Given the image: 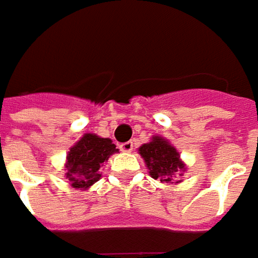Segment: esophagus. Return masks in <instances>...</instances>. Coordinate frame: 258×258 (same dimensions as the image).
I'll use <instances>...</instances> for the list:
<instances>
[{
  "label": "esophagus",
  "instance_id": "1",
  "mask_svg": "<svg viewBox=\"0 0 258 258\" xmlns=\"http://www.w3.org/2000/svg\"><path fill=\"white\" fill-rule=\"evenodd\" d=\"M120 150L122 151V153H131V151L134 150V144H133V141H128V143L121 144Z\"/></svg>",
  "mask_w": 258,
  "mask_h": 258
}]
</instances>
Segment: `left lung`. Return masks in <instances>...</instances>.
Segmentation results:
<instances>
[{"label": "left lung", "mask_w": 258, "mask_h": 258, "mask_svg": "<svg viewBox=\"0 0 258 258\" xmlns=\"http://www.w3.org/2000/svg\"><path fill=\"white\" fill-rule=\"evenodd\" d=\"M138 154L143 157L148 174L161 182L180 184L181 177L187 171V165L180 157L175 147L161 136H153L151 140L138 148Z\"/></svg>", "instance_id": "obj_1"}]
</instances>
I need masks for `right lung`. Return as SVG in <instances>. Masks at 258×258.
<instances>
[{"label": "right lung", "mask_w": 258, "mask_h": 258, "mask_svg": "<svg viewBox=\"0 0 258 258\" xmlns=\"http://www.w3.org/2000/svg\"><path fill=\"white\" fill-rule=\"evenodd\" d=\"M118 153L110 138H102L93 133H85L70 148L66 158V178L73 188L88 190L101 178V167L108 158Z\"/></svg>", "instance_id": "1"}]
</instances>
